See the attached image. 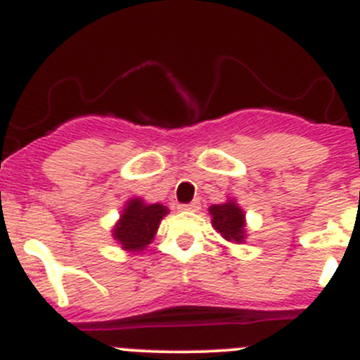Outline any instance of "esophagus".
<instances>
[{
    "instance_id": "esophagus-1",
    "label": "esophagus",
    "mask_w": 360,
    "mask_h": 360,
    "mask_svg": "<svg viewBox=\"0 0 360 360\" xmlns=\"http://www.w3.org/2000/svg\"><path fill=\"white\" fill-rule=\"evenodd\" d=\"M179 209L181 211H198V209H200V202L193 200L190 202V204H181Z\"/></svg>"
}]
</instances>
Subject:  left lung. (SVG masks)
Returning <instances> with one entry per match:
<instances>
[{
	"mask_svg": "<svg viewBox=\"0 0 360 360\" xmlns=\"http://www.w3.org/2000/svg\"><path fill=\"white\" fill-rule=\"evenodd\" d=\"M209 212L212 216V225H214V229L226 240L240 243L244 239V212L232 200L226 202V204L211 205Z\"/></svg>",
	"mask_w": 360,
	"mask_h": 360,
	"instance_id": "1",
	"label": "left lung"
}]
</instances>
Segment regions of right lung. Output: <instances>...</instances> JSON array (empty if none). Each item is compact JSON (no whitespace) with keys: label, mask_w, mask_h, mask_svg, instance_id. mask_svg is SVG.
<instances>
[{"label":"right lung","mask_w":360,"mask_h":360,"mask_svg":"<svg viewBox=\"0 0 360 360\" xmlns=\"http://www.w3.org/2000/svg\"><path fill=\"white\" fill-rule=\"evenodd\" d=\"M169 209L162 204H144L141 198H131L114 229V237L130 251H142L155 237L156 229Z\"/></svg>","instance_id":"right-lung-1"}]
</instances>
